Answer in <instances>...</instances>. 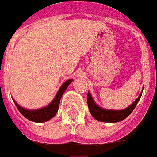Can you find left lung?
<instances>
[{
    "instance_id": "8db88e82",
    "label": "left lung",
    "mask_w": 157,
    "mask_h": 157,
    "mask_svg": "<svg viewBox=\"0 0 157 157\" xmlns=\"http://www.w3.org/2000/svg\"><path fill=\"white\" fill-rule=\"evenodd\" d=\"M142 92H143V90L141 91L140 96L134 101V103H132L127 108L123 109V110H118V111H117V110L116 111L115 110H106V109L100 107L99 105L94 103L90 93H88L87 103L89 110H90V112L92 117L97 121L105 122V123H117V122L125 119L131 114V112L134 111V109L135 108V106H136L137 103L140 99L141 95H142Z\"/></svg>"
}]
</instances>
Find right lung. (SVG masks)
<instances>
[{
    "mask_svg": "<svg viewBox=\"0 0 157 157\" xmlns=\"http://www.w3.org/2000/svg\"><path fill=\"white\" fill-rule=\"evenodd\" d=\"M72 81L73 79L66 81L61 86L54 100L47 106L43 107V108L37 109V110H28V109L23 108L22 106H20L14 100H13V101L15 103L17 108L21 112V114L25 117L27 119L30 120L32 122H35V123H44V122L52 119L53 117H55L56 112L58 111L60 100L62 98L63 93L67 90V86L72 83Z\"/></svg>",
    "mask_w": 157,
    "mask_h": 157,
    "instance_id": "1",
    "label": "right lung"
}]
</instances>
